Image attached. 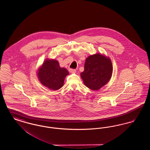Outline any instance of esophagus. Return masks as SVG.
Returning a JSON list of instances; mask_svg holds the SVG:
<instances>
[{"label":"esophagus","instance_id":"34e87169","mask_svg":"<svg viewBox=\"0 0 150 150\" xmlns=\"http://www.w3.org/2000/svg\"><path fill=\"white\" fill-rule=\"evenodd\" d=\"M69 71L71 73L75 74V73L76 72V70H75V69H69Z\"/></svg>","mask_w":150,"mask_h":150}]
</instances>
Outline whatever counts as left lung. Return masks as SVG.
Here are the masks:
<instances>
[{"mask_svg":"<svg viewBox=\"0 0 150 150\" xmlns=\"http://www.w3.org/2000/svg\"><path fill=\"white\" fill-rule=\"evenodd\" d=\"M112 74V65L110 58L97 53L86 58L84 70L80 75L86 86L97 91L107 84Z\"/></svg>","mask_w":150,"mask_h":150,"instance_id":"8db88e82","label":"left lung"}]
</instances>
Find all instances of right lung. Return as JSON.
Listing matches in <instances>:
<instances>
[{"label": "right lung", "instance_id": "1", "mask_svg": "<svg viewBox=\"0 0 150 150\" xmlns=\"http://www.w3.org/2000/svg\"><path fill=\"white\" fill-rule=\"evenodd\" d=\"M69 74L65 68H62L57 60L47 59L39 69L38 76L43 86L56 91L62 87L64 78Z\"/></svg>", "mask_w": 150, "mask_h": 150}]
</instances>
